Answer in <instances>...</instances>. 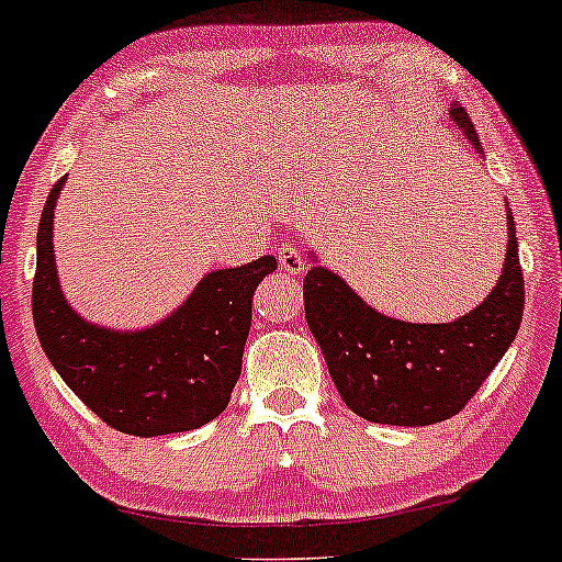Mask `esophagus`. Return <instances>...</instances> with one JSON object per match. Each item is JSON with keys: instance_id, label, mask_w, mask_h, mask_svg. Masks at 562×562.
<instances>
[{"instance_id": "obj_1", "label": "esophagus", "mask_w": 562, "mask_h": 562, "mask_svg": "<svg viewBox=\"0 0 562 562\" xmlns=\"http://www.w3.org/2000/svg\"><path fill=\"white\" fill-rule=\"evenodd\" d=\"M277 259H280V269L288 274H303V269H306V261H303L301 250L295 248V245H282L280 250H277Z\"/></svg>"}]
</instances>
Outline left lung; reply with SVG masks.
<instances>
[{
    "instance_id": "1",
    "label": "left lung",
    "mask_w": 562,
    "mask_h": 562,
    "mask_svg": "<svg viewBox=\"0 0 562 562\" xmlns=\"http://www.w3.org/2000/svg\"><path fill=\"white\" fill-rule=\"evenodd\" d=\"M449 119L483 156L465 108L454 102ZM308 259L314 263L303 280L308 330L340 398L370 423L423 428L454 417L492 375L524 319V269L509 205L499 280L479 306L454 322L423 325L385 317L344 277L322 267L314 250Z\"/></svg>"
}]
</instances>
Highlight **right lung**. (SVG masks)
<instances>
[{
  "instance_id": "right-lung-1",
  "label": "right lung",
  "mask_w": 562,
  "mask_h": 562,
  "mask_svg": "<svg viewBox=\"0 0 562 562\" xmlns=\"http://www.w3.org/2000/svg\"><path fill=\"white\" fill-rule=\"evenodd\" d=\"M66 177L49 192L36 232L34 325L57 375L100 420L128 436L195 430L227 409L243 370L250 306L274 256L214 269L184 303L156 325L115 330L83 319L60 288L55 263V205Z\"/></svg>"
}]
</instances>
